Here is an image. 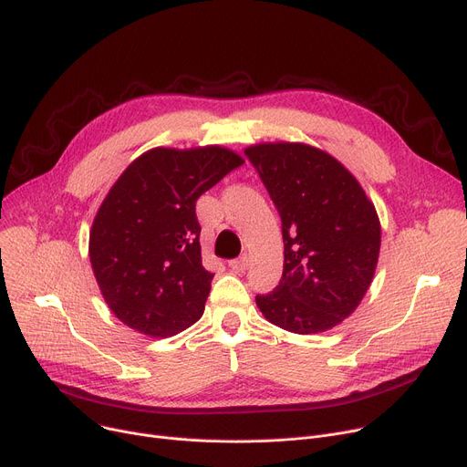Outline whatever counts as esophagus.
Here are the masks:
<instances>
[{"mask_svg":"<svg viewBox=\"0 0 467 467\" xmlns=\"http://www.w3.org/2000/svg\"><path fill=\"white\" fill-rule=\"evenodd\" d=\"M248 265H250V257H248V255H240L238 259L229 261V266L233 268V271H236V273H244V271H246Z\"/></svg>","mask_w":467,"mask_h":467,"instance_id":"esophagus-1","label":"esophagus"}]
</instances>
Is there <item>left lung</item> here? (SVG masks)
<instances>
[{"label": "left lung", "mask_w": 467, "mask_h": 467, "mask_svg": "<svg viewBox=\"0 0 467 467\" xmlns=\"http://www.w3.org/2000/svg\"><path fill=\"white\" fill-rule=\"evenodd\" d=\"M246 157L282 219L284 273L255 303L268 322L299 335L348 317L369 289L380 252L375 204L350 171L306 143H259Z\"/></svg>", "instance_id": "left-lung-1"}]
</instances>
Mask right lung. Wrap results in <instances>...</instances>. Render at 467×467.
Here are the masks:
<instances>
[{"label": "right lung", "instance_id": "add662e5", "mask_svg": "<svg viewBox=\"0 0 467 467\" xmlns=\"http://www.w3.org/2000/svg\"><path fill=\"white\" fill-rule=\"evenodd\" d=\"M240 164L219 145L155 147L122 171L88 238L96 282L122 324L171 337L202 316L213 275L202 266L194 206Z\"/></svg>", "mask_w": 467, "mask_h": 467}]
</instances>
